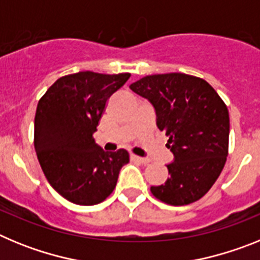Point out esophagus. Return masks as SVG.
I'll use <instances>...</instances> for the list:
<instances>
[{
  "label": "esophagus",
  "mask_w": 260,
  "mask_h": 260,
  "mask_svg": "<svg viewBox=\"0 0 260 260\" xmlns=\"http://www.w3.org/2000/svg\"><path fill=\"white\" fill-rule=\"evenodd\" d=\"M132 158L133 160H135V161L142 162V164H148V162H150V160H148V158L141 157V156H137V155H132Z\"/></svg>",
  "instance_id": "esophagus-1"
}]
</instances>
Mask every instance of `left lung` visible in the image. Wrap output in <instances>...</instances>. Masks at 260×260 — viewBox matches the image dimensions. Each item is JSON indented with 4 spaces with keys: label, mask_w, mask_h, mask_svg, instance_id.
Wrapping results in <instances>:
<instances>
[{
    "label": "left lung",
    "mask_w": 260,
    "mask_h": 260,
    "mask_svg": "<svg viewBox=\"0 0 260 260\" xmlns=\"http://www.w3.org/2000/svg\"><path fill=\"white\" fill-rule=\"evenodd\" d=\"M156 112L174 161L169 178L151 186L158 201L171 206L194 203L208 192L224 168L229 147V112L204 79L182 73L147 75L130 84Z\"/></svg>",
    "instance_id": "left-lung-1"
}]
</instances>
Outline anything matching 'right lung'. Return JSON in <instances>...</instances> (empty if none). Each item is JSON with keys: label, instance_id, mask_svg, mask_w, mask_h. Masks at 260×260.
I'll use <instances>...</instances> for the list:
<instances>
[{"label": "right lung", "instance_id": "obj_1", "mask_svg": "<svg viewBox=\"0 0 260 260\" xmlns=\"http://www.w3.org/2000/svg\"><path fill=\"white\" fill-rule=\"evenodd\" d=\"M130 78L79 71L57 79L39 100L35 144L40 167L59 195L79 206L105 201L116 187L128 152H107L93 134L108 99Z\"/></svg>", "mask_w": 260, "mask_h": 260}]
</instances>
